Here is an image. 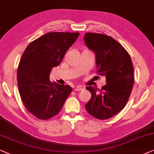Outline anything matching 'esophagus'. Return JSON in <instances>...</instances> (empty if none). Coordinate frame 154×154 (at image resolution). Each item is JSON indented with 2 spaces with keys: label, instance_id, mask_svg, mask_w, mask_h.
<instances>
[{
  "label": "esophagus",
  "instance_id": "34e87169",
  "mask_svg": "<svg viewBox=\"0 0 154 154\" xmlns=\"http://www.w3.org/2000/svg\"><path fill=\"white\" fill-rule=\"evenodd\" d=\"M83 89H84V88L82 87V86H76V87L75 88V91H82V90H83Z\"/></svg>",
  "mask_w": 154,
  "mask_h": 154
}]
</instances>
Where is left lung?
<instances>
[{
	"instance_id": "obj_1",
	"label": "left lung",
	"mask_w": 154,
	"mask_h": 154,
	"mask_svg": "<svg viewBox=\"0 0 154 154\" xmlns=\"http://www.w3.org/2000/svg\"><path fill=\"white\" fill-rule=\"evenodd\" d=\"M84 40L96 55L97 72L105 76L107 82L99 93L96 87L86 86L91 98L85 107L94 117L108 119L122 110L128 100L134 84L133 63L127 51L112 37L86 33Z\"/></svg>"
}]
</instances>
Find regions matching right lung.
<instances>
[{
	"label": "right lung",
	"mask_w": 154,
	"mask_h": 154,
	"mask_svg": "<svg viewBox=\"0 0 154 154\" xmlns=\"http://www.w3.org/2000/svg\"><path fill=\"white\" fill-rule=\"evenodd\" d=\"M79 33L53 32L36 39L25 49L17 69L19 92L25 107L39 119L60 111L72 87L49 81L51 69L79 37Z\"/></svg>",
	"instance_id": "add662e5"
}]
</instances>
